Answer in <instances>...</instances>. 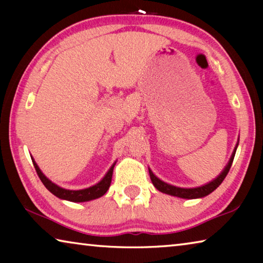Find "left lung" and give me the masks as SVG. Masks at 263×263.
<instances>
[{"instance_id":"1","label":"left lung","mask_w":263,"mask_h":263,"mask_svg":"<svg viewBox=\"0 0 263 263\" xmlns=\"http://www.w3.org/2000/svg\"><path fill=\"white\" fill-rule=\"evenodd\" d=\"M238 144L239 142H237V145H235V148L233 151L232 155H231L229 163L226 164V167L224 168V171H222L215 180H212L211 182H209V183H206V184L197 186V188H180V186L168 184V183H166V182H163L160 179H158V177L153 174V172L151 171V169H148L152 183L155 188H157L159 191H161V193L167 194V195H172V196H176V197H180V198L194 199V198H202V197H204V196H208L209 194H211L213 190H216L218 186L221 184V182L224 181L226 175H228L230 168H231V166H232Z\"/></svg>"}]
</instances>
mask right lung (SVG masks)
I'll use <instances>...</instances> for the list:
<instances>
[{
  "mask_svg": "<svg viewBox=\"0 0 263 263\" xmlns=\"http://www.w3.org/2000/svg\"><path fill=\"white\" fill-rule=\"evenodd\" d=\"M32 159V162H33V166L35 168V172H37V174L39 176V179L42 180L43 184L46 186V189L48 191H51V193L57 196V197H59L61 199H66V201H69V202H75V203H80V202H88V201H91V199H96L101 197V196H103L106 191H108L110 183H111V179H112V173H114V167L116 162L112 164V166L110 167V169L106 173L105 176L102 179L99 183H96L95 185H91L89 186V188L86 189H81V190H68V189H64L61 188V186L57 185L55 183H53L52 181H50L47 179V177L43 174L41 169H39L38 164L35 163V161Z\"/></svg>",
  "mask_w": 263,
  "mask_h": 263,
  "instance_id": "1",
  "label": "right lung"
}]
</instances>
